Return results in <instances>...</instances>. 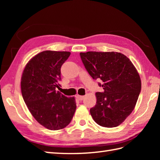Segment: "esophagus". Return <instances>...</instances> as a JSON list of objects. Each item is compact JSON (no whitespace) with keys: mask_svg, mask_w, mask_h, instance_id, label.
Segmentation results:
<instances>
[{"mask_svg":"<svg viewBox=\"0 0 160 160\" xmlns=\"http://www.w3.org/2000/svg\"><path fill=\"white\" fill-rule=\"evenodd\" d=\"M76 98H77V99H78V100L81 101V100H82L84 99V96H80V95H78V96H76Z\"/></svg>","mask_w":160,"mask_h":160,"instance_id":"obj_1","label":"esophagus"}]
</instances>
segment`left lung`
I'll use <instances>...</instances> for the list:
<instances>
[{
    "label": "left lung",
    "instance_id": "left-lung-1",
    "mask_svg": "<svg viewBox=\"0 0 160 160\" xmlns=\"http://www.w3.org/2000/svg\"><path fill=\"white\" fill-rule=\"evenodd\" d=\"M84 67L93 79H100L103 92L90 113L94 121L112 128L123 122L133 111L141 91V80L131 61L118 52L80 53Z\"/></svg>",
    "mask_w": 160,
    "mask_h": 160
}]
</instances>
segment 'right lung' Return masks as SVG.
<instances>
[{
	"mask_svg": "<svg viewBox=\"0 0 160 160\" xmlns=\"http://www.w3.org/2000/svg\"><path fill=\"white\" fill-rule=\"evenodd\" d=\"M69 52L44 51L27 64L21 78L23 100L36 120L49 130H60L69 124L76 109L74 97L64 96L59 89L60 68Z\"/></svg>",
	"mask_w": 160,
	"mask_h": 160,
	"instance_id": "add662e5",
	"label": "right lung"
}]
</instances>
